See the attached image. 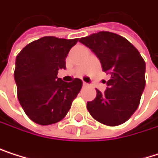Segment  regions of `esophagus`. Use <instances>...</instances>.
Here are the masks:
<instances>
[{
  "instance_id": "34e87169",
  "label": "esophagus",
  "mask_w": 158,
  "mask_h": 158,
  "mask_svg": "<svg viewBox=\"0 0 158 158\" xmlns=\"http://www.w3.org/2000/svg\"><path fill=\"white\" fill-rule=\"evenodd\" d=\"M83 85H84V86H87V85H88V84H87V83H85V82H83Z\"/></svg>"
}]
</instances>
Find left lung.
<instances>
[{"label": "left lung", "mask_w": 158, "mask_h": 158, "mask_svg": "<svg viewBox=\"0 0 158 158\" xmlns=\"http://www.w3.org/2000/svg\"><path fill=\"white\" fill-rule=\"evenodd\" d=\"M100 60L102 71L111 75L104 93L87 102L91 116L102 124L114 127L125 123L140 104L145 87V62L132 44L124 37L101 31L81 38Z\"/></svg>", "instance_id": "1"}]
</instances>
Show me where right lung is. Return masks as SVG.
Masks as SVG:
<instances>
[{
    "label": "right lung",
    "instance_id": "add662e5",
    "mask_svg": "<svg viewBox=\"0 0 158 158\" xmlns=\"http://www.w3.org/2000/svg\"><path fill=\"white\" fill-rule=\"evenodd\" d=\"M78 39L43 37L26 45L15 58V81L24 112L36 124L46 126L62 120L82 87L75 78L67 83L57 78L66 69V57Z\"/></svg>",
    "mask_w": 158,
    "mask_h": 158
}]
</instances>
